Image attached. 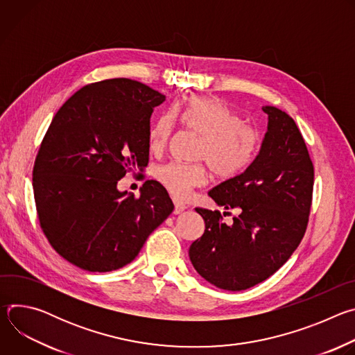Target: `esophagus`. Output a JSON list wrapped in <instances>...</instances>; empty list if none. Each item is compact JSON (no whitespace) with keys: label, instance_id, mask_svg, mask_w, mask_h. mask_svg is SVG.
I'll use <instances>...</instances> for the list:
<instances>
[{"label":"esophagus","instance_id":"esophagus-1","mask_svg":"<svg viewBox=\"0 0 355 355\" xmlns=\"http://www.w3.org/2000/svg\"><path fill=\"white\" fill-rule=\"evenodd\" d=\"M185 209H187V207L184 204H181V202H174V214L175 215L182 214Z\"/></svg>","mask_w":355,"mask_h":355}]
</instances>
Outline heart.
Instances as JSON below:
<instances>
[{
	"label": "heart",
	"instance_id": "heart-1",
	"mask_svg": "<svg viewBox=\"0 0 355 355\" xmlns=\"http://www.w3.org/2000/svg\"><path fill=\"white\" fill-rule=\"evenodd\" d=\"M177 116L202 139L195 157L205 162L216 178H233L254 160L260 144L257 130L241 123L234 110L212 96H191L162 114L148 135L151 148L163 150L168 144L177 128ZM156 177L171 196L185 199L193 188L207 181V166L168 163L157 168Z\"/></svg>",
	"mask_w": 355,
	"mask_h": 355
}]
</instances>
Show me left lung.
Here are the masks:
<instances>
[{
    "instance_id": "1",
    "label": "left lung",
    "mask_w": 355,
    "mask_h": 355,
    "mask_svg": "<svg viewBox=\"0 0 355 355\" xmlns=\"http://www.w3.org/2000/svg\"><path fill=\"white\" fill-rule=\"evenodd\" d=\"M263 111L268 126L259 155L208 193L240 214L226 225L219 211L195 208L205 232L191 244L189 260L202 278L226 291L251 288L278 271L309 220L315 170L305 140L288 114L268 105Z\"/></svg>"
}]
</instances>
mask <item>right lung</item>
<instances>
[{"instance_id":"right-lung-1","label":"right lung","mask_w":355,"mask_h":355,"mask_svg":"<svg viewBox=\"0 0 355 355\" xmlns=\"http://www.w3.org/2000/svg\"><path fill=\"white\" fill-rule=\"evenodd\" d=\"M166 95L129 78L88 84L50 123L33 166L40 227L73 266L108 272L132 263L173 212L166 188L147 180L140 196L116 185L148 163L150 116Z\"/></svg>"}]
</instances>
